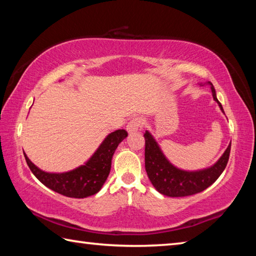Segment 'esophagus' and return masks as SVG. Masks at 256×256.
I'll return each mask as SVG.
<instances>
[{
    "instance_id": "34e87169",
    "label": "esophagus",
    "mask_w": 256,
    "mask_h": 256,
    "mask_svg": "<svg viewBox=\"0 0 256 256\" xmlns=\"http://www.w3.org/2000/svg\"><path fill=\"white\" fill-rule=\"evenodd\" d=\"M142 128H144V120L141 118H134L128 123L126 130L128 133H133L138 131V130H141Z\"/></svg>"
}]
</instances>
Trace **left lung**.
Here are the masks:
<instances>
[{
  "label": "left lung",
  "mask_w": 256,
  "mask_h": 256,
  "mask_svg": "<svg viewBox=\"0 0 256 256\" xmlns=\"http://www.w3.org/2000/svg\"><path fill=\"white\" fill-rule=\"evenodd\" d=\"M209 84L211 86L212 97L218 102L220 110L224 112L222 104L216 99L214 86L211 82ZM144 138L146 170L151 184L154 186V188L159 193L172 198L193 196V194L200 193L209 188L222 174L227 166L229 154H230L232 144L228 146L226 151L214 166L202 170L186 172L180 170L168 162V159L164 157L154 136L148 131L144 133Z\"/></svg>",
  "instance_id": "1"
}]
</instances>
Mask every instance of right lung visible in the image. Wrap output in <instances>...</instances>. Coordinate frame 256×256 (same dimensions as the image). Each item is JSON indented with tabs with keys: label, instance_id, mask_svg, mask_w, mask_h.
<instances>
[{
	"label": "right lung",
	"instance_id": "right-lung-1",
	"mask_svg": "<svg viewBox=\"0 0 256 256\" xmlns=\"http://www.w3.org/2000/svg\"><path fill=\"white\" fill-rule=\"evenodd\" d=\"M128 136L125 130H116L108 134L92 158L82 166L66 172H46L30 162L24 154L26 162L32 174L47 188L62 196L84 198L98 193L110 172L112 158L116 148Z\"/></svg>",
	"mask_w": 256,
	"mask_h": 256
}]
</instances>
